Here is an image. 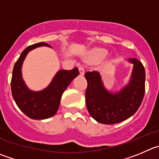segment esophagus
<instances>
[{"mask_svg": "<svg viewBox=\"0 0 159 159\" xmlns=\"http://www.w3.org/2000/svg\"><path fill=\"white\" fill-rule=\"evenodd\" d=\"M79 71H80V73L81 75H84V72H85V71H84V69L83 66H79Z\"/></svg>", "mask_w": 159, "mask_h": 159, "instance_id": "1", "label": "esophagus"}]
</instances>
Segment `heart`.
I'll use <instances>...</instances> for the list:
<instances>
[{"mask_svg":"<svg viewBox=\"0 0 159 159\" xmlns=\"http://www.w3.org/2000/svg\"><path fill=\"white\" fill-rule=\"evenodd\" d=\"M108 54V51L103 48H97L90 52L89 54V58L94 61H100L106 58Z\"/></svg>","mask_w":159,"mask_h":159,"instance_id":"1","label":"heart"}]
</instances>
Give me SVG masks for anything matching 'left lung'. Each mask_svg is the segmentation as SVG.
Returning <instances> with one entry per match:
<instances>
[{
	"mask_svg": "<svg viewBox=\"0 0 159 159\" xmlns=\"http://www.w3.org/2000/svg\"><path fill=\"white\" fill-rule=\"evenodd\" d=\"M134 65L129 82L120 91L111 93L104 87L99 72H87L86 104L90 116L100 123L116 124L129 119L141 105L145 92V70L137 58H129Z\"/></svg>",
	"mask_w": 159,
	"mask_h": 159,
	"instance_id": "1",
	"label": "left lung"
}]
</instances>
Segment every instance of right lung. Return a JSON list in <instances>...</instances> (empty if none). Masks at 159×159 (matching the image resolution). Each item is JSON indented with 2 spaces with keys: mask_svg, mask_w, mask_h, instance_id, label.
Returning a JSON list of instances; mask_svg holds the SVG:
<instances>
[{
  "mask_svg": "<svg viewBox=\"0 0 159 159\" xmlns=\"http://www.w3.org/2000/svg\"><path fill=\"white\" fill-rule=\"evenodd\" d=\"M42 46L51 48L44 42L35 43L24 50L13 68L11 88L12 97L19 109L29 118L45 119L56 114L61 95L68 86L80 74L78 68L72 70H59L51 84L40 91H33L25 85L22 76V66L27 54L31 50Z\"/></svg>",
  "mask_w": 159,
  "mask_h": 159,
  "instance_id": "obj_1",
  "label": "right lung"
}]
</instances>
